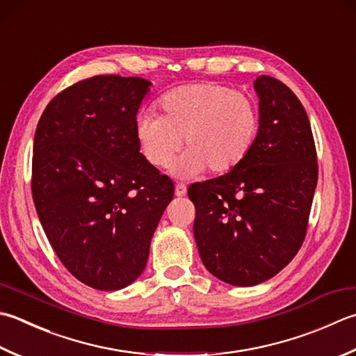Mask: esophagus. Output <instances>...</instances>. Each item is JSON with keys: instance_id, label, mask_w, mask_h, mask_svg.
<instances>
[{"instance_id": "1", "label": "esophagus", "mask_w": 356, "mask_h": 356, "mask_svg": "<svg viewBox=\"0 0 356 356\" xmlns=\"http://www.w3.org/2000/svg\"><path fill=\"white\" fill-rule=\"evenodd\" d=\"M185 194H186V185L185 184H177L176 185V196L182 197V196H185Z\"/></svg>"}]
</instances>
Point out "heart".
<instances>
[{
	"label": "heart",
	"mask_w": 356,
	"mask_h": 356,
	"mask_svg": "<svg viewBox=\"0 0 356 356\" xmlns=\"http://www.w3.org/2000/svg\"><path fill=\"white\" fill-rule=\"evenodd\" d=\"M159 109L160 115L148 111L136 120L138 145L156 168L172 162L184 138L180 171L224 176L245 162L259 136L256 102L218 81L172 89L160 97Z\"/></svg>",
	"instance_id": "heart-1"
}]
</instances>
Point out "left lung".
Returning a JSON list of instances; mask_svg holds the SVG:
<instances>
[{
    "label": "left lung",
    "mask_w": 356,
    "mask_h": 356,
    "mask_svg": "<svg viewBox=\"0 0 356 356\" xmlns=\"http://www.w3.org/2000/svg\"><path fill=\"white\" fill-rule=\"evenodd\" d=\"M261 129L234 171L188 188L194 239L207 270L232 285H256L293 259L307 234L318 157L307 113L289 86L254 81Z\"/></svg>",
    "instance_id": "left-lung-1"
}]
</instances>
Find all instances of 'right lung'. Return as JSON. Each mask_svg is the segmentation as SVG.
<instances>
[{
  "instance_id": "obj_1",
  "label": "right lung",
  "mask_w": 356,
  "mask_h": 356,
  "mask_svg": "<svg viewBox=\"0 0 356 356\" xmlns=\"http://www.w3.org/2000/svg\"><path fill=\"white\" fill-rule=\"evenodd\" d=\"M151 83L95 75L63 89L33 138L32 197L63 266L97 290H120L145 270L174 196L171 177L140 152L137 111Z\"/></svg>"
}]
</instances>
